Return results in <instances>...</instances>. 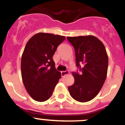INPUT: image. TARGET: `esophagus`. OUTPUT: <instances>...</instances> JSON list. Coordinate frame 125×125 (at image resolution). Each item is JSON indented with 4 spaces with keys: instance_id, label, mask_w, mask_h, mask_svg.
<instances>
[{
    "instance_id": "esophagus-1",
    "label": "esophagus",
    "mask_w": 125,
    "mask_h": 125,
    "mask_svg": "<svg viewBox=\"0 0 125 125\" xmlns=\"http://www.w3.org/2000/svg\"><path fill=\"white\" fill-rule=\"evenodd\" d=\"M69 71H62L61 72V76L62 77H64L66 75H67V74H69Z\"/></svg>"
}]
</instances>
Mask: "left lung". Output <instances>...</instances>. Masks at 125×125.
I'll list each match as a JSON object with an SVG mask.
<instances>
[{
	"label": "left lung",
	"mask_w": 125,
	"mask_h": 125,
	"mask_svg": "<svg viewBox=\"0 0 125 125\" xmlns=\"http://www.w3.org/2000/svg\"><path fill=\"white\" fill-rule=\"evenodd\" d=\"M74 46L80 74L73 73L74 83L68 87L71 96L80 102L92 100L101 90L107 75L108 58L100 40L92 35L67 37Z\"/></svg>",
	"instance_id": "left-lung-1"
}]
</instances>
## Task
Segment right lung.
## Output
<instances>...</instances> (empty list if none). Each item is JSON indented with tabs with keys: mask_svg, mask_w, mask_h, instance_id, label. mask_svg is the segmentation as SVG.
Returning <instances> with one entry per match:
<instances>
[{
	"mask_svg": "<svg viewBox=\"0 0 125 125\" xmlns=\"http://www.w3.org/2000/svg\"><path fill=\"white\" fill-rule=\"evenodd\" d=\"M65 39L61 35L38 33L25 46L21 56V77L27 92L36 101L48 100L61 77L52 56Z\"/></svg>",
	"mask_w": 125,
	"mask_h": 125,
	"instance_id": "right-lung-1",
	"label": "right lung"
}]
</instances>
